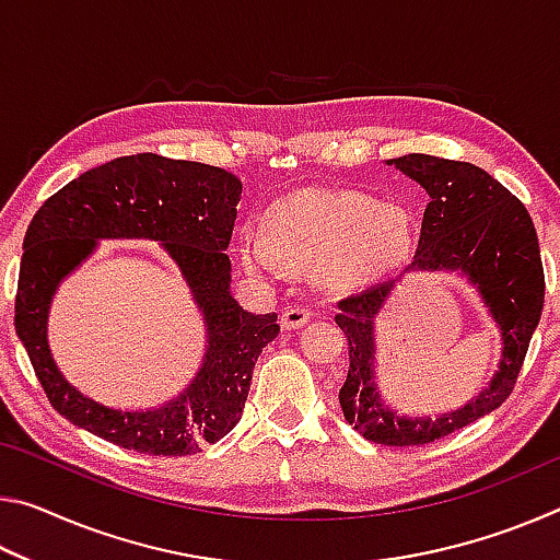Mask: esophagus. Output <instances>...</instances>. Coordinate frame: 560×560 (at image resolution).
Returning a JSON list of instances; mask_svg holds the SVG:
<instances>
[{
	"label": "esophagus",
	"instance_id": "esophagus-1",
	"mask_svg": "<svg viewBox=\"0 0 560 560\" xmlns=\"http://www.w3.org/2000/svg\"><path fill=\"white\" fill-rule=\"evenodd\" d=\"M311 318H314V311L308 306H287L281 314V326L287 330H293V328L306 326Z\"/></svg>",
	"mask_w": 560,
	"mask_h": 560
}]
</instances>
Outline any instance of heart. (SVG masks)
<instances>
[{
  "mask_svg": "<svg viewBox=\"0 0 560 560\" xmlns=\"http://www.w3.org/2000/svg\"><path fill=\"white\" fill-rule=\"evenodd\" d=\"M412 224L402 207L381 205L355 189L314 187L289 195L267 214V234L244 232L242 264L259 277L316 267L328 287H371L402 267Z\"/></svg>",
  "mask_w": 560,
  "mask_h": 560,
  "instance_id": "obj_1",
  "label": "heart"
}]
</instances>
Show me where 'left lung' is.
Returning <instances> with one entry per match:
<instances>
[{
  "label": "left lung",
  "instance_id": "left-lung-1",
  "mask_svg": "<svg viewBox=\"0 0 560 560\" xmlns=\"http://www.w3.org/2000/svg\"><path fill=\"white\" fill-rule=\"evenodd\" d=\"M387 165L430 195L407 271H462L487 303L504 340L499 371L477 400L434 420L405 417L385 405L375 383V316L393 296L397 279L338 301L336 324L348 338L350 358L338 393L346 420L375 444L420 447L477 422L511 395L541 320L546 281L530 214L499 179L471 163L422 153L387 160Z\"/></svg>",
  "mask_w": 560,
  "mask_h": 560
}]
</instances>
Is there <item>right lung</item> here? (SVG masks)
I'll list each match as a JSON object with an SVG mask.
<instances>
[{"mask_svg": "<svg viewBox=\"0 0 560 560\" xmlns=\"http://www.w3.org/2000/svg\"><path fill=\"white\" fill-rule=\"evenodd\" d=\"M240 177L155 153L116 158L46 200L24 236L14 326L56 412L101 440L155 457H185L242 420L254 363L277 338V314H249L230 291V246ZM98 238L160 241L188 281L208 328L196 381L155 411L122 413L81 396L55 368L45 320L58 283Z\"/></svg>", "mask_w": 560, "mask_h": 560, "instance_id": "obj_1", "label": "right lung"}]
</instances>
